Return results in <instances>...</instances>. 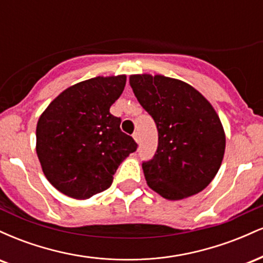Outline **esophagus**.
Segmentation results:
<instances>
[{"instance_id": "34e87169", "label": "esophagus", "mask_w": 263, "mask_h": 263, "mask_svg": "<svg viewBox=\"0 0 263 263\" xmlns=\"http://www.w3.org/2000/svg\"><path fill=\"white\" fill-rule=\"evenodd\" d=\"M132 137H134V140L138 143V141H140V135H138V132H135V134L132 135Z\"/></svg>"}]
</instances>
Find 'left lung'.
Masks as SVG:
<instances>
[{
  "label": "left lung",
  "mask_w": 263,
  "mask_h": 263,
  "mask_svg": "<svg viewBox=\"0 0 263 263\" xmlns=\"http://www.w3.org/2000/svg\"><path fill=\"white\" fill-rule=\"evenodd\" d=\"M129 85L158 129L156 155L142 163L148 186L168 200L200 193L225 153V131L213 105L192 85L164 75H129Z\"/></svg>",
  "instance_id": "obj_1"
}]
</instances>
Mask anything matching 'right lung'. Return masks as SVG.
Wrapping results in <instances>:
<instances>
[{"label": "right lung", "mask_w": 263, "mask_h": 263, "mask_svg": "<svg viewBox=\"0 0 263 263\" xmlns=\"http://www.w3.org/2000/svg\"><path fill=\"white\" fill-rule=\"evenodd\" d=\"M126 75L96 77L60 92L39 117L35 151L45 178L68 197L91 198L111 185L123 159L137 149L110 107Z\"/></svg>", "instance_id": "add662e5"}]
</instances>
